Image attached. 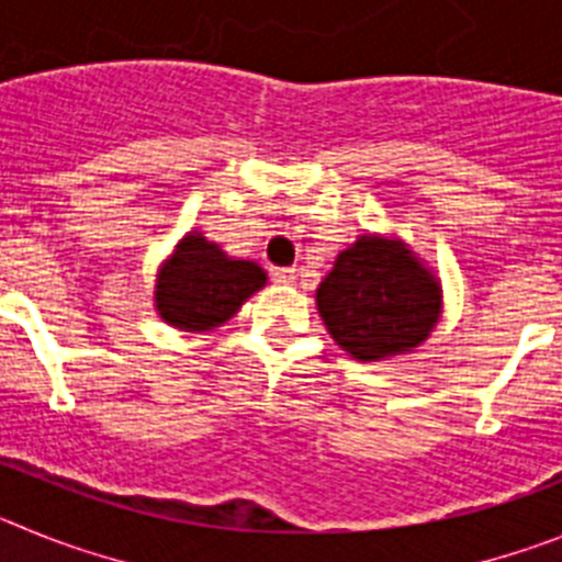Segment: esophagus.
I'll list each match as a JSON object with an SVG mask.
<instances>
[{
	"mask_svg": "<svg viewBox=\"0 0 562 562\" xmlns=\"http://www.w3.org/2000/svg\"><path fill=\"white\" fill-rule=\"evenodd\" d=\"M272 281H276V284H292V281H295V270H290V267H278V270H272Z\"/></svg>",
	"mask_w": 562,
	"mask_h": 562,
	"instance_id": "esophagus-1",
	"label": "esophagus"
}]
</instances>
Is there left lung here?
<instances>
[{"label": "left lung", "instance_id": "8db88e82", "mask_svg": "<svg viewBox=\"0 0 562 562\" xmlns=\"http://www.w3.org/2000/svg\"><path fill=\"white\" fill-rule=\"evenodd\" d=\"M331 340L360 362L411 355L441 317V281L402 238L362 233L315 292Z\"/></svg>", "mask_w": 562, "mask_h": 562}]
</instances>
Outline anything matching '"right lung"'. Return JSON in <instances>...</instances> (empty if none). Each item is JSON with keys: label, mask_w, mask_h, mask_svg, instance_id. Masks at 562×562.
<instances>
[{"label": "right lung", "mask_w": 562, "mask_h": 562, "mask_svg": "<svg viewBox=\"0 0 562 562\" xmlns=\"http://www.w3.org/2000/svg\"><path fill=\"white\" fill-rule=\"evenodd\" d=\"M265 284V267L247 258H231L216 241L191 231L157 270L154 310L173 329L213 331Z\"/></svg>", "instance_id": "obj_1"}]
</instances>
